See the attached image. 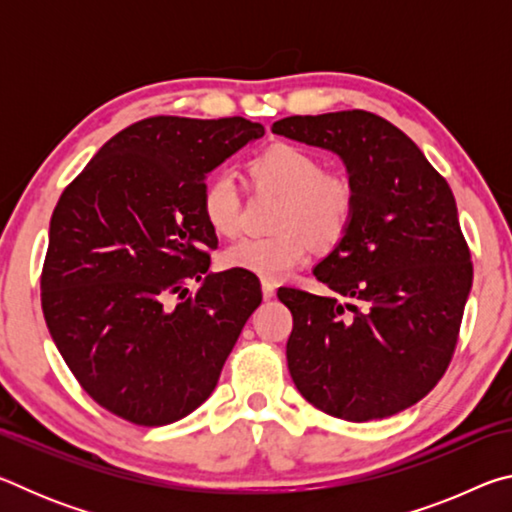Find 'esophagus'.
Here are the masks:
<instances>
[{"label":"esophagus","mask_w":512,"mask_h":512,"mask_svg":"<svg viewBox=\"0 0 512 512\" xmlns=\"http://www.w3.org/2000/svg\"><path fill=\"white\" fill-rule=\"evenodd\" d=\"M262 293L264 300H271L275 296V284L271 280H262Z\"/></svg>","instance_id":"esophagus-1"}]
</instances>
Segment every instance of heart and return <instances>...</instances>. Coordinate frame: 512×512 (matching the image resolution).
<instances>
[{
	"instance_id": "b5f03b06",
	"label": "heart",
	"mask_w": 512,
	"mask_h": 512,
	"mask_svg": "<svg viewBox=\"0 0 512 512\" xmlns=\"http://www.w3.org/2000/svg\"><path fill=\"white\" fill-rule=\"evenodd\" d=\"M257 187L282 194L275 212V235L241 237L223 248L225 268L282 277L320 250L339 246L357 214V185L343 171L323 169L314 153L296 144L277 142L248 162ZM201 212L219 235H237L241 228V194L230 171H214L201 192Z\"/></svg>"
}]
</instances>
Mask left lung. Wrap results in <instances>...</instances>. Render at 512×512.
<instances>
[{
  "instance_id": "obj_1",
  "label": "left lung",
  "mask_w": 512,
  "mask_h": 512,
  "mask_svg": "<svg viewBox=\"0 0 512 512\" xmlns=\"http://www.w3.org/2000/svg\"><path fill=\"white\" fill-rule=\"evenodd\" d=\"M273 133L339 153L359 196L350 232L314 268L352 305L277 291L293 316V384L350 422L409 409L445 375L472 287L452 189L411 137L366 110L284 117Z\"/></svg>"
}]
</instances>
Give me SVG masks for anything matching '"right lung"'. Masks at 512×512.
Masks as SVG:
<instances>
[{
	"label": "right lung",
	"instance_id": "obj_1",
	"mask_svg": "<svg viewBox=\"0 0 512 512\" xmlns=\"http://www.w3.org/2000/svg\"><path fill=\"white\" fill-rule=\"evenodd\" d=\"M262 135L244 117L135 121L60 194L42 314L83 391L117 418L162 427L198 409L262 302L253 275L207 273L219 241L201 212L207 173Z\"/></svg>",
	"mask_w": 512,
	"mask_h": 512
}]
</instances>
